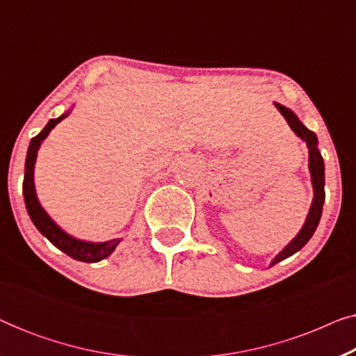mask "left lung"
Segmentation results:
<instances>
[{"label":"left lung","mask_w":356,"mask_h":356,"mask_svg":"<svg viewBox=\"0 0 356 356\" xmlns=\"http://www.w3.org/2000/svg\"><path fill=\"white\" fill-rule=\"evenodd\" d=\"M274 105L277 106V110L284 115V118L286 120V123L291 128V131L298 136V138L303 140L308 147V167H309V173H311V184H313V202H311V207L308 211V216H306V220L301 227V230L296 233V236L291 240L289 245H286L284 250H282L279 254H277L274 259L270 261V267L277 264V262L286 259V257L293 256L296 251H300L306 243L311 240V236L314 235L316 228H318V223L321 220V213H323V206H324V199H325V193H324V160L323 155L319 152L318 147V136H316L313 131H309L306 126L301 123L298 116L295 115V111H291L286 106L277 104L274 102Z\"/></svg>","instance_id":"1"}]
</instances>
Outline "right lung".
Instances as JSON below:
<instances>
[{
	"mask_svg": "<svg viewBox=\"0 0 356 356\" xmlns=\"http://www.w3.org/2000/svg\"><path fill=\"white\" fill-rule=\"evenodd\" d=\"M71 113V110H67L61 116H58L55 120L48 121V124L38 133L35 138L31 140L27 149V157H26V172H24V184H22V193H24V201H26V207L29 216L33 225L37 227V230L42 233L47 240H50L51 245H55L58 250H61L65 254L71 256L72 259L81 261V262H99L105 257H108L111 252L116 250V246L120 245L121 238H113L108 241H86L79 240V238L71 236L70 233H66L53 218L48 216L45 209L42 207L40 201L37 197L35 191V183H33V170H35L37 162V154L38 149L43 140L47 139V136L50 134V131L60 123L61 120H65L67 115Z\"/></svg>",
	"mask_w": 356,
	"mask_h": 356,
	"instance_id": "right-lung-1",
	"label": "right lung"
}]
</instances>
